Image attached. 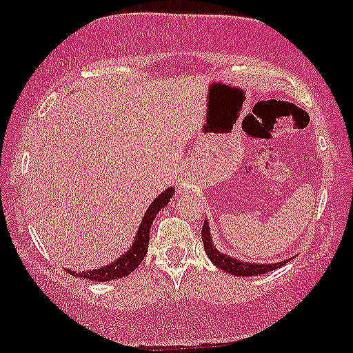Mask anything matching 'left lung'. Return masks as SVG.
Returning <instances> with one entry per match:
<instances>
[{
    "instance_id": "1",
    "label": "left lung",
    "mask_w": 353,
    "mask_h": 353,
    "mask_svg": "<svg viewBox=\"0 0 353 353\" xmlns=\"http://www.w3.org/2000/svg\"><path fill=\"white\" fill-rule=\"evenodd\" d=\"M201 238H203L204 243V250L208 256L216 264L217 268H221L222 271H225L228 274H233V276H240V277H248V276H259V274H266L269 271H276L287 261L283 263H277V264H253V263H241L235 258H230V256L221 253L214 248L212 240H210V233H209V223L208 221H204L203 230H201Z\"/></svg>"
}]
</instances>
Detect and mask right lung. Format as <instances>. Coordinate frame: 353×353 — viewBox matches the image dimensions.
Returning a JSON list of instances; mask_svg holds the SVG:
<instances>
[{
    "mask_svg": "<svg viewBox=\"0 0 353 353\" xmlns=\"http://www.w3.org/2000/svg\"><path fill=\"white\" fill-rule=\"evenodd\" d=\"M173 196V188L170 190L163 191L162 194L159 196L157 199L154 201L152 204L149 205V209L145 210L143 222L139 225V232L136 235V241L128 251L126 254H123L121 258H118L115 263L108 264V266H103L102 269H97V271H87V272H74L68 271V274H72L76 277L87 279V281H97V282H107V281H115V279L126 277L134 271V269L143 263L145 253H148V245H149V230L150 225H152L155 216L159 214V210L163 208V205L168 204V201Z\"/></svg>",
    "mask_w": 353,
    "mask_h": 353,
    "instance_id": "add662e5",
    "label": "right lung"
}]
</instances>
